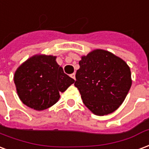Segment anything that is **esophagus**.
<instances>
[{"label":"esophagus","instance_id":"obj_1","mask_svg":"<svg viewBox=\"0 0 149 149\" xmlns=\"http://www.w3.org/2000/svg\"><path fill=\"white\" fill-rule=\"evenodd\" d=\"M70 77H71L72 79H74V80L76 79V74H75V73H72V74L70 75Z\"/></svg>","mask_w":149,"mask_h":149}]
</instances>
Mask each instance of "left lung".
I'll list each match as a JSON object with an SVG mask.
<instances>
[{"mask_svg":"<svg viewBox=\"0 0 149 149\" xmlns=\"http://www.w3.org/2000/svg\"><path fill=\"white\" fill-rule=\"evenodd\" d=\"M74 85L84 105L93 114L103 116L116 111L132 85L125 61L104 49H95L79 61Z\"/></svg>","mask_w":149,"mask_h":149,"instance_id":"8db88e82","label":"left lung"}]
</instances>
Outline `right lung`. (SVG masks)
<instances>
[{
	"instance_id": "obj_1",
	"label": "right lung",
	"mask_w": 149,
	"mask_h": 149,
	"mask_svg": "<svg viewBox=\"0 0 149 149\" xmlns=\"http://www.w3.org/2000/svg\"><path fill=\"white\" fill-rule=\"evenodd\" d=\"M75 80L65 74L52 55H35L16 69L14 83L19 99L28 107L42 111L52 107Z\"/></svg>"
}]
</instances>
